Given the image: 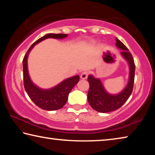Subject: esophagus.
<instances>
[{
  "label": "esophagus",
  "instance_id": "34e87169",
  "mask_svg": "<svg viewBox=\"0 0 155 155\" xmlns=\"http://www.w3.org/2000/svg\"><path fill=\"white\" fill-rule=\"evenodd\" d=\"M87 75H88V72L87 71H85L81 74V78H82V79H86V78H87Z\"/></svg>",
  "mask_w": 155,
  "mask_h": 155
}]
</instances>
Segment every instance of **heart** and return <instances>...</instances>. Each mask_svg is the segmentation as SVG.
Segmentation results:
<instances>
[{
  "instance_id": "obj_1",
  "label": "heart",
  "mask_w": 155,
  "mask_h": 155,
  "mask_svg": "<svg viewBox=\"0 0 155 155\" xmlns=\"http://www.w3.org/2000/svg\"><path fill=\"white\" fill-rule=\"evenodd\" d=\"M95 43H96V41L94 40H90V42H89V44H90V45H94V44H95Z\"/></svg>"
}]
</instances>
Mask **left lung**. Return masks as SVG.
Masks as SVG:
<instances>
[{
	"mask_svg": "<svg viewBox=\"0 0 155 155\" xmlns=\"http://www.w3.org/2000/svg\"><path fill=\"white\" fill-rule=\"evenodd\" d=\"M115 41L117 48L122 51L120 52V55L128 65V79L127 84L121 91L117 94H110L104 88L99 78L94 77L92 74L88 76L87 81L90 83L87 94L88 103L94 110L101 113L111 112L119 109L129 98L133 89L135 70L134 60L132 54L124 44L117 38H115Z\"/></svg>",
	"mask_w": 155,
	"mask_h": 155,
	"instance_id": "obj_1",
	"label": "left lung"
}]
</instances>
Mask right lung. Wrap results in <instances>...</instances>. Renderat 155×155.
Listing matches in <instances>:
<instances>
[{
  "instance_id": "obj_1",
  "label": "right lung",
  "mask_w": 155,
  "mask_h": 155,
  "mask_svg": "<svg viewBox=\"0 0 155 155\" xmlns=\"http://www.w3.org/2000/svg\"><path fill=\"white\" fill-rule=\"evenodd\" d=\"M68 35V34L62 33L46 34L31 46L23 59V79L25 90L33 103L44 110L55 111L62 108L66 103L70 92L78 83L80 77L78 75H75L74 77L65 78L51 88H41L35 85L30 77L28 70V57L34 46L41 41L48 38L61 40L67 38Z\"/></svg>"
}]
</instances>
